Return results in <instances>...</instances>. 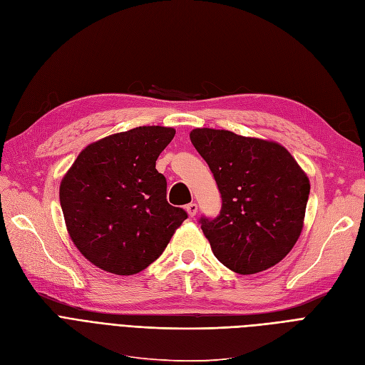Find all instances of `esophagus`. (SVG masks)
<instances>
[{"label": "esophagus", "mask_w": 365, "mask_h": 365, "mask_svg": "<svg viewBox=\"0 0 365 365\" xmlns=\"http://www.w3.org/2000/svg\"><path fill=\"white\" fill-rule=\"evenodd\" d=\"M197 210H198V207H197V203L195 201H192V203H190V205H186V212H187V215H190L191 218H194L195 215H197Z\"/></svg>", "instance_id": "obj_1"}]
</instances>
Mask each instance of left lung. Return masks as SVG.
Wrapping results in <instances>:
<instances>
[{
    "label": "left lung",
    "mask_w": 365,
    "mask_h": 365,
    "mask_svg": "<svg viewBox=\"0 0 365 365\" xmlns=\"http://www.w3.org/2000/svg\"><path fill=\"white\" fill-rule=\"evenodd\" d=\"M221 194L217 218L201 217V230L224 266L240 275L266 271L298 240L309 182L284 147L230 130L190 133Z\"/></svg>",
    "instance_id": "left-lung-1"
}]
</instances>
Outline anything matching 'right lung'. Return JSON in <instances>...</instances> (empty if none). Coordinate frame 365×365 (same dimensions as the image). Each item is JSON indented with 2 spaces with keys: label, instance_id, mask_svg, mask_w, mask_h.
Segmentation results:
<instances>
[{
  "label": "right lung",
  "instance_id": "add662e5",
  "mask_svg": "<svg viewBox=\"0 0 365 365\" xmlns=\"http://www.w3.org/2000/svg\"><path fill=\"white\" fill-rule=\"evenodd\" d=\"M175 130L140 126L87 145L60 185L67 232L84 257L117 275L152 264L186 218L167 201L156 159Z\"/></svg>",
  "mask_w": 365,
  "mask_h": 365
}]
</instances>
